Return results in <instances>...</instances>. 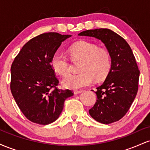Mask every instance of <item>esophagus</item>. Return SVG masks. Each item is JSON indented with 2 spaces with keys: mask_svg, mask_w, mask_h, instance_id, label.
Wrapping results in <instances>:
<instances>
[{
  "mask_svg": "<svg viewBox=\"0 0 150 150\" xmlns=\"http://www.w3.org/2000/svg\"><path fill=\"white\" fill-rule=\"evenodd\" d=\"M82 90H75V91H74V94H80V93H82Z\"/></svg>",
  "mask_w": 150,
  "mask_h": 150,
  "instance_id": "esophagus-1",
  "label": "esophagus"
}]
</instances>
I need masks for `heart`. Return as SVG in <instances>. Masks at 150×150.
Returning <instances> with one entry per match:
<instances>
[{"mask_svg":"<svg viewBox=\"0 0 150 150\" xmlns=\"http://www.w3.org/2000/svg\"><path fill=\"white\" fill-rule=\"evenodd\" d=\"M70 56L73 59L82 60L80 73L69 74L61 81L65 88L77 89L87 87L92 83L94 79L101 80L106 78L111 67V56L106 50L99 49L93 43L81 41L70 47ZM51 66L56 73L65 75L69 72L70 65L65 55L56 51L51 60Z\"/></svg>","mask_w":150,"mask_h":150,"instance_id":"heart-1","label":"heart"}]
</instances>
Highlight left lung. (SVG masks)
<instances>
[{"mask_svg":"<svg viewBox=\"0 0 150 150\" xmlns=\"http://www.w3.org/2000/svg\"><path fill=\"white\" fill-rule=\"evenodd\" d=\"M78 35L101 41L111 60L109 73L94 92L97 99L89 110V114L104 124L118 121L129 110L138 89L140 70L131 48L123 37L109 29L86 30Z\"/></svg>","mask_w":150,"mask_h":150,"instance_id":"left-lung-1","label":"left lung"}]
</instances>
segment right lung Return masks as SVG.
I'll return each mask as SVG.
<instances>
[{"label":"right lung","instance_id":"obj_1","mask_svg":"<svg viewBox=\"0 0 150 150\" xmlns=\"http://www.w3.org/2000/svg\"><path fill=\"white\" fill-rule=\"evenodd\" d=\"M70 37L57 32L40 34L26 43L11 65L12 94L22 113L33 123L54 122L65 99L73 95L69 89L56 88L58 80L51 66L53 55Z\"/></svg>","mask_w":150,"mask_h":150}]
</instances>
